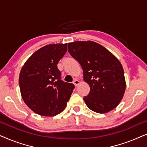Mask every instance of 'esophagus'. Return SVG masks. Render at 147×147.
<instances>
[{
    "mask_svg": "<svg viewBox=\"0 0 147 147\" xmlns=\"http://www.w3.org/2000/svg\"><path fill=\"white\" fill-rule=\"evenodd\" d=\"M79 84H80V81H79V80H74V85H75L76 86H77Z\"/></svg>",
    "mask_w": 147,
    "mask_h": 147,
    "instance_id": "1",
    "label": "esophagus"
}]
</instances>
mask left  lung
<instances>
[{"label": "left lung", "mask_w": 147, "mask_h": 147, "mask_svg": "<svg viewBox=\"0 0 147 147\" xmlns=\"http://www.w3.org/2000/svg\"><path fill=\"white\" fill-rule=\"evenodd\" d=\"M68 51L81 65L84 82L90 86V93L84 98L88 107L100 114L114 109L126 90L124 69L119 60L92 41L69 43Z\"/></svg>", "instance_id": "8db88e82"}]
</instances>
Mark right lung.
Segmentation results:
<instances>
[{
	"label": "right lung",
	"instance_id": "add662e5",
	"mask_svg": "<svg viewBox=\"0 0 147 147\" xmlns=\"http://www.w3.org/2000/svg\"><path fill=\"white\" fill-rule=\"evenodd\" d=\"M67 49V43L49 44L28 59L19 74L23 101L35 113L53 116L67 106L75 86L61 80L57 63Z\"/></svg>",
	"mask_w": 147,
	"mask_h": 147
}]
</instances>
